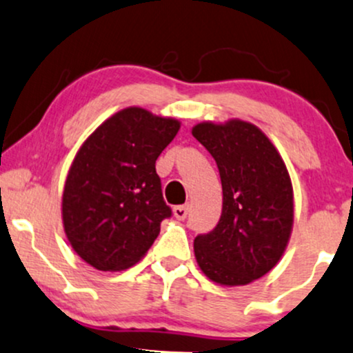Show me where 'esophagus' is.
I'll use <instances>...</instances> for the list:
<instances>
[{
    "label": "esophagus",
    "mask_w": 353,
    "mask_h": 353,
    "mask_svg": "<svg viewBox=\"0 0 353 353\" xmlns=\"http://www.w3.org/2000/svg\"><path fill=\"white\" fill-rule=\"evenodd\" d=\"M172 212H174V217L179 219V221H184V219L188 217V214H189V204L176 205V208L172 209Z\"/></svg>",
    "instance_id": "obj_1"
}]
</instances>
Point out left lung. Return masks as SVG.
Listing matches in <instances>:
<instances>
[{
  "mask_svg": "<svg viewBox=\"0 0 353 353\" xmlns=\"http://www.w3.org/2000/svg\"><path fill=\"white\" fill-rule=\"evenodd\" d=\"M192 136L216 159L222 182L219 224L194 239L197 265L221 285H247L272 270L289 244V171L269 137L247 121H205L194 125Z\"/></svg>",
  "mask_w": 353,
  "mask_h": 353,
  "instance_id": "8db88e82",
  "label": "left lung"
}]
</instances>
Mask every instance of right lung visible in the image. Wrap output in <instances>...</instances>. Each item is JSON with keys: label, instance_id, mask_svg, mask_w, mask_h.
<instances>
[{"label": "right lung", "instance_id": "obj_1", "mask_svg": "<svg viewBox=\"0 0 353 353\" xmlns=\"http://www.w3.org/2000/svg\"><path fill=\"white\" fill-rule=\"evenodd\" d=\"M181 123L131 106L84 141L64 182L61 216L74 252L98 270L129 269L144 257L171 217L156 159Z\"/></svg>", "mask_w": 353, "mask_h": 353}]
</instances>
